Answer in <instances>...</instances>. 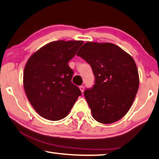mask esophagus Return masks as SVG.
<instances>
[{"label":"esophagus","instance_id":"34e87169","mask_svg":"<svg viewBox=\"0 0 159 159\" xmlns=\"http://www.w3.org/2000/svg\"><path fill=\"white\" fill-rule=\"evenodd\" d=\"M80 90H81L82 93H83V92H84V87L82 86H82L80 87Z\"/></svg>","mask_w":159,"mask_h":159}]
</instances>
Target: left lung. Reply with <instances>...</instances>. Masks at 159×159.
<instances>
[{"label":"left lung","instance_id":"left-lung-1","mask_svg":"<svg viewBox=\"0 0 159 159\" xmlns=\"http://www.w3.org/2000/svg\"><path fill=\"white\" fill-rule=\"evenodd\" d=\"M89 64L95 84L84 95L93 118L110 124L121 119L132 105L139 87L134 59L111 43L87 42L77 54Z\"/></svg>","mask_w":159,"mask_h":159}]
</instances>
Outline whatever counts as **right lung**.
<instances>
[{
  "instance_id": "obj_1",
  "label": "right lung",
  "mask_w": 159,
  "mask_h": 159,
  "mask_svg": "<svg viewBox=\"0 0 159 159\" xmlns=\"http://www.w3.org/2000/svg\"><path fill=\"white\" fill-rule=\"evenodd\" d=\"M82 44V41H53L32 54L27 61L24 90L34 110L43 118L50 120L65 118L82 95L72 82L74 72L68 63Z\"/></svg>"
}]
</instances>
